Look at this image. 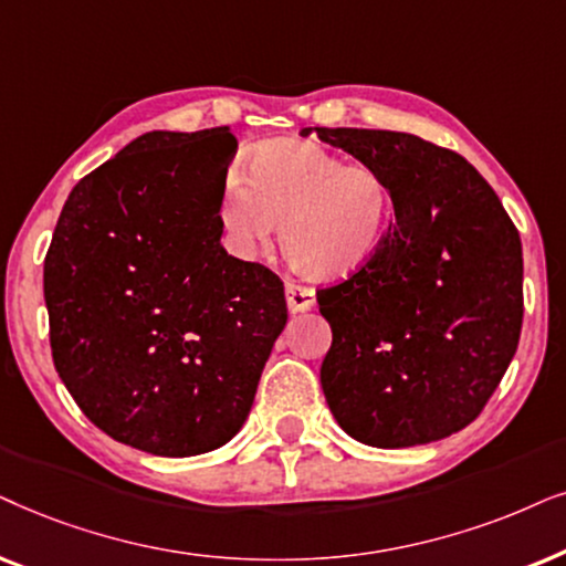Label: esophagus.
<instances>
[{
  "mask_svg": "<svg viewBox=\"0 0 566 566\" xmlns=\"http://www.w3.org/2000/svg\"><path fill=\"white\" fill-rule=\"evenodd\" d=\"M284 292H287V307L292 313H307L315 307V290L305 287V284H297L287 279Z\"/></svg>",
  "mask_w": 566,
  "mask_h": 566,
  "instance_id": "1",
  "label": "esophagus"
}]
</instances>
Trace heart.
<instances>
[{
  "mask_svg": "<svg viewBox=\"0 0 566 566\" xmlns=\"http://www.w3.org/2000/svg\"><path fill=\"white\" fill-rule=\"evenodd\" d=\"M390 191L380 172L305 139L255 147L230 176L217 222L240 259H255L282 222V248L315 279H346L380 251Z\"/></svg>",
  "mask_w": 566,
  "mask_h": 566,
  "instance_id": "1",
  "label": "heart"
}]
</instances>
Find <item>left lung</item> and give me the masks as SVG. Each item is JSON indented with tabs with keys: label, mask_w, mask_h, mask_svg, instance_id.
Returning a JSON list of instances; mask_svg holds the SVG:
<instances>
[{
	"label": "left lung",
	"mask_w": 566,
	"mask_h": 566,
	"mask_svg": "<svg viewBox=\"0 0 566 566\" xmlns=\"http://www.w3.org/2000/svg\"><path fill=\"white\" fill-rule=\"evenodd\" d=\"M386 180L396 220L375 259L318 290L328 409L354 440L411 448L479 417L515 357L523 245L494 188L453 149L403 132L303 129Z\"/></svg>",
	"instance_id": "left-lung-1"
}]
</instances>
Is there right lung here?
Here are the masks:
<instances>
[{"mask_svg":"<svg viewBox=\"0 0 566 566\" xmlns=\"http://www.w3.org/2000/svg\"><path fill=\"white\" fill-rule=\"evenodd\" d=\"M235 147L228 126L142 134L72 188L43 263L59 378L153 455L232 440L287 323L282 279L220 243Z\"/></svg>","mask_w":566,"mask_h":566,"instance_id":"right-lung-1","label":"right lung"}]
</instances>
